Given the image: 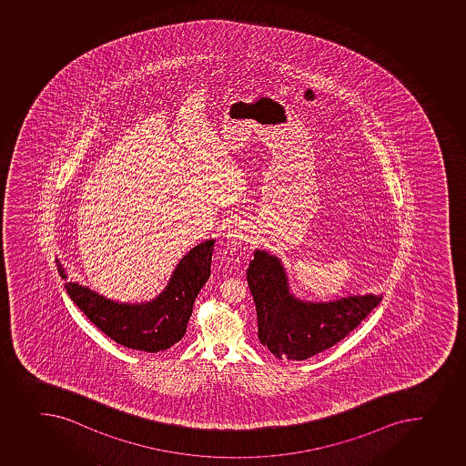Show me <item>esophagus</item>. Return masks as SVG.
I'll use <instances>...</instances> for the list:
<instances>
[{
	"label": "esophagus",
	"instance_id": "1",
	"mask_svg": "<svg viewBox=\"0 0 466 466\" xmlns=\"http://www.w3.org/2000/svg\"><path fill=\"white\" fill-rule=\"evenodd\" d=\"M227 238H228V240L233 242V244L247 240L248 239V228L242 226V224H235V226H231L228 231H227Z\"/></svg>",
	"mask_w": 466,
	"mask_h": 466
}]
</instances>
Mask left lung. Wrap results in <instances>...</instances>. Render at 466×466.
<instances>
[{"label": "left lung", "instance_id": "1", "mask_svg": "<svg viewBox=\"0 0 466 466\" xmlns=\"http://www.w3.org/2000/svg\"><path fill=\"white\" fill-rule=\"evenodd\" d=\"M247 280L258 312V340L280 360H306L330 349L383 299V294H350L329 301L299 299L280 258L267 249L254 251Z\"/></svg>", "mask_w": 466, "mask_h": 466}]
</instances>
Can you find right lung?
<instances>
[{"label":"right lung","instance_id":"add662e5","mask_svg":"<svg viewBox=\"0 0 466 466\" xmlns=\"http://www.w3.org/2000/svg\"><path fill=\"white\" fill-rule=\"evenodd\" d=\"M215 239L204 240L177 263L165 289L149 301L121 303L98 294L78 281H66L65 288L89 321L116 344L144 352L171 349L185 336L195 299L210 277ZM60 277L68 272L56 258Z\"/></svg>","mask_w":466,"mask_h":466}]
</instances>
